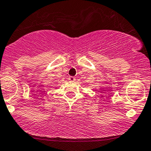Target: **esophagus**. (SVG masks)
I'll return each instance as SVG.
<instances>
[{"label":"esophagus","mask_w":151,"mask_h":151,"mask_svg":"<svg viewBox=\"0 0 151 151\" xmlns=\"http://www.w3.org/2000/svg\"><path fill=\"white\" fill-rule=\"evenodd\" d=\"M68 80L70 81V82H74V81H75L76 80V78L74 77H69Z\"/></svg>","instance_id":"1"}]
</instances>
